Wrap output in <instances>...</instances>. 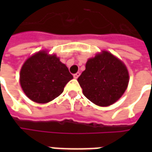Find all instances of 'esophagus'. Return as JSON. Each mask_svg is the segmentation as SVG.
I'll return each mask as SVG.
<instances>
[{"label":"esophagus","mask_w":152,"mask_h":152,"mask_svg":"<svg viewBox=\"0 0 152 152\" xmlns=\"http://www.w3.org/2000/svg\"><path fill=\"white\" fill-rule=\"evenodd\" d=\"M80 75V72H76V74H74V75H73V76H74V78H75V79H77V78L79 77Z\"/></svg>","instance_id":"obj_1"}]
</instances>
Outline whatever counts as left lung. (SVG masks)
<instances>
[{"instance_id":"8db88e82","label":"left lung","mask_w":152,"mask_h":152,"mask_svg":"<svg viewBox=\"0 0 152 152\" xmlns=\"http://www.w3.org/2000/svg\"><path fill=\"white\" fill-rule=\"evenodd\" d=\"M84 95L100 107L113 104L123 95L129 84V73L121 60L107 51L89 58L78 77Z\"/></svg>"}]
</instances>
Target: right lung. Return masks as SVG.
Segmentation results:
<instances>
[{
  "mask_svg": "<svg viewBox=\"0 0 152 152\" xmlns=\"http://www.w3.org/2000/svg\"><path fill=\"white\" fill-rule=\"evenodd\" d=\"M72 78L56 55H49L45 51L30 57L20 71L22 89L29 99L38 103L49 102L59 96Z\"/></svg>",
  "mask_w": 152,
  "mask_h": 152,
  "instance_id": "add662e5",
  "label": "right lung"
}]
</instances>
